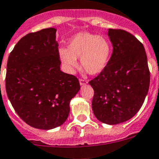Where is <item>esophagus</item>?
Returning <instances> with one entry per match:
<instances>
[{"label": "esophagus", "instance_id": "1", "mask_svg": "<svg viewBox=\"0 0 159 159\" xmlns=\"http://www.w3.org/2000/svg\"><path fill=\"white\" fill-rule=\"evenodd\" d=\"M79 82H80V84H81V85H85V84L88 83V81H86V80L82 79V78H80Z\"/></svg>", "mask_w": 159, "mask_h": 159}]
</instances>
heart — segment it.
I'll list each match as a JSON object with an SVG mask.
<instances>
[{
	"label": "heart",
	"instance_id": "b5f03b06",
	"mask_svg": "<svg viewBox=\"0 0 159 159\" xmlns=\"http://www.w3.org/2000/svg\"><path fill=\"white\" fill-rule=\"evenodd\" d=\"M112 53L110 42L106 37L90 32H80L69 41L67 49H61V62L70 71L78 67L80 58L81 67L89 75L100 73L107 64Z\"/></svg>",
	"mask_w": 159,
	"mask_h": 159
}]
</instances>
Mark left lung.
I'll return each instance as SVG.
<instances>
[{"mask_svg":"<svg viewBox=\"0 0 159 159\" xmlns=\"http://www.w3.org/2000/svg\"><path fill=\"white\" fill-rule=\"evenodd\" d=\"M112 53L99 75L89 81L94 89L92 111L98 120L114 125L131 119L144 103L150 71L143 44L123 29H109Z\"/></svg>","mask_w":159,"mask_h":159,"instance_id":"left-lung-1","label":"left lung"}]
</instances>
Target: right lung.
Segmentation results:
<instances>
[{
    "label": "right lung",
    "mask_w": 159,
    "mask_h": 159,
    "mask_svg": "<svg viewBox=\"0 0 159 159\" xmlns=\"http://www.w3.org/2000/svg\"><path fill=\"white\" fill-rule=\"evenodd\" d=\"M57 29L31 32L8 57L5 86L20 118L31 127L50 130L62 125L70 102L80 90L78 78L61 70Z\"/></svg>",
    "instance_id": "obj_1"
}]
</instances>
